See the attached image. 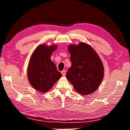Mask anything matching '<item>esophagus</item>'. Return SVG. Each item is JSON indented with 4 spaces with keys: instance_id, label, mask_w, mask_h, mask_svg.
<instances>
[{
    "instance_id": "1",
    "label": "esophagus",
    "mask_w": 130,
    "mask_h": 130,
    "mask_svg": "<svg viewBox=\"0 0 130 130\" xmlns=\"http://www.w3.org/2000/svg\"><path fill=\"white\" fill-rule=\"evenodd\" d=\"M61 73H62V75L63 76H65V75H66V71H65V70H62V72H61Z\"/></svg>"
}]
</instances>
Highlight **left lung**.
Returning a JSON list of instances; mask_svg holds the SVG:
<instances>
[{
  "label": "left lung",
  "instance_id": "obj_1",
  "mask_svg": "<svg viewBox=\"0 0 130 130\" xmlns=\"http://www.w3.org/2000/svg\"><path fill=\"white\" fill-rule=\"evenodd\" d=\"M72 65L66 76L74 88L84 95L98 88L104 77L102 61L92 47L84 42L68 47Z\"/></svg>",
  "mask_w": 130,
  "mask_h": 130
}]
</instances>
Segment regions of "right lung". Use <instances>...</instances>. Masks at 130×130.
<instances>
[{"mask_svg": "<svg viewBox=\"0 0 130 130\" xmlns=\"http://www.w3.org/2000/svg\"><path fill=\"white\" fill-rule=\"evenodd\" d=\"M57 46L40 45L31 56L27 69L28 80L35 89L47 92L61 78V73L57 69L50 56Z\"/></svg>", "mask_w": 130, "mask_h": 130, "instance_id": "1", "label": "right lung"}]
</instances>
